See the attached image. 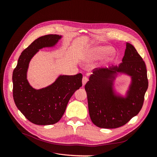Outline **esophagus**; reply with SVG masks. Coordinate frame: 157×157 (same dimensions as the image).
Instances as JSON below:
<instances>
[{
  "label": "esophagus",
  "mask_w": 157,
  "mask_h": 157,
  "mask_svg": "<svg viewBox=\"0 0 157 157\" xmlns=\"http://www.w3.org/2000/svg\"><path fill=\"white\" fill-rule=\"evenodd\" d=\"M88 78H87L86 77H85V76H84L83 78H82V85H83V86H84V85L86 84V83L88 82Z\"/></svg>",
  "instance_id": "1"
}]
</instances>
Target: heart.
Returning a JSON list of instances; mask_svg holds the SVG:
<instances>
[{"mask_svg": "<svg viewBox=\"0 0 157 157\" xmlns=\"http://www.w3.org/2000/svg\"><path fill=\"white\" fill-rule=\"evenodd\" d=\"M109 50H110V48H109V47H106V46L98 47V48H95L90 52L89 54L86 57V59H90L91 58H92L93 56L101 55V54L105 53V52H108ZM111 54H112V53H111Z\"/></svg>", "mask_w": 157, "mask_h": 157, "instance_id": "heart-1", "label": "heart"}]
</instances>
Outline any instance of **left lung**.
Wrapping results in <instances>:
<instances>
[{"instance_id": "1", "label": "left lung", "mask_w": 157, "mask_h": 157, "mask_svg": "<svg viewBox=\"0 0 157 157\" xmlns=\"http://www.w3.org/2000/svg\"><path fill=\"white\" fill-rule=\"evenodd\" d=\"M124 56L118 66L95 69L85 85L90 117L99 128H116L126 124L139 113L148 88L144 61L134 46L126 42ZM117 72L130 75L132 82L125 98L113 92Z\"/></svg>"}]
</instances>
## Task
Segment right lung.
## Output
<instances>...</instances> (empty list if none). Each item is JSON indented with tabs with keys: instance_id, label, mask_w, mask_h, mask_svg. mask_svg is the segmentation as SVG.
I'll use <instances>...</instances> for the list:
<instances>
[{
	"instance_id": "1",
	"label": "right lung",
	"mask_w": 157,
	"mask_h": 157,
	"mask_svg": "<svg viewBox=\"0 0 157 157\" xmlns=\"http://www.w3.org/2000/svg\"><path fill=\"white\" fill-rule=\"evenodd\" d=\"M61 38L47 35L38 38L22 52L12 75L13 98L17 109L33 124L50 125L62 117L70 98L82 86V75H60L50 86L33 88L27 79L31 58L40 49L54 46Z\"/></svg>"
}]
</instances>
